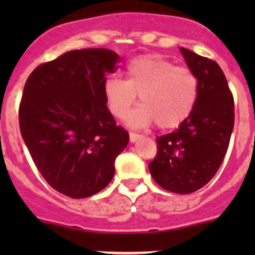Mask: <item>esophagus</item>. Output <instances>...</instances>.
<instances>
[{
	"label": "esophagus",
	"instance_id": "1",
	"mask_svg": "<svg viewBox=\"0 0 255 255\" xmlns=\"http://www.w3.org/2000/svg\"><path fill=\"white\" fill-rule=\"evenodd\" d=\"M140 138H141L140 134H136V132H130V141H131V143L138 141Z\"/></svg>",
	"mask_w": 255,
	"mask_h": 255
}]
</instances>
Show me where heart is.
I'll list each match as a JSON object with an SVG mask.
<instances>
[{
	"instance_id": "heart-1",
	"label": "heart",
	"mask_w": 255,
	"mask_h": 255,
	"mask_svg": "<svg viewBox=\"0 0 255 255\" xmlns=\"http://www.w3.org/2000/svg\"><path fill=\"white\" fill-rule=\"evenodd\" d=\"M199 84L190 69L158 55L135 57L126 66V80L110 76L103 83L107 107L123 119L139 94V106L128 123L135 128L157 124L159 129L179 128L194 111Z\"/></svg>"
}]
</instances>
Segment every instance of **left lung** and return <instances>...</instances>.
I'll use <instances>...</instances> for the list:
<instances>
[{
	"label": "left lung",
	"instance_id": "8db88e82",
	"mask_svg": "<svg viewBox=\"0 0 255 255\" xmlns=\"http://www.w3.org/2000/svg\"><path fill=\"white\" fill-rule=\"evenodd\" d=\"M195 74L199 93L188 120L157 140V155L149 171L161 188L189 194L203 188L224 161L234 129V97L217 62L180 48Z\"/></svg>",
	"mask_w": 255,
	"mask_h": 255
}]
</instances>
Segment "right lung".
Instances as JSON below:
<instances>
[{
  "instance_id": "add662e5",
  "label": "right lung",
  "mask_w": 255,
  "mask_h": 255,
  "mask_svg": "<svg viewBox=\"0 0 255 255\" xmlns=\"http://www.w3.org/2000/svg\"><path fill=\"white\" fill-rule=\"evenodd\" d=\"M119 62L111 49H75L39 65L26 80L21 136L42 176L61 194L80 199L105 189L129 143L103 94L106 76Z\"/></svg>"
}]
</instances>
